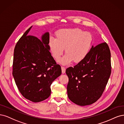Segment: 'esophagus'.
Masks as SVG:
<instances>
[{"label":"esophagus","instance_id":"esophagus-1","mask_svg":"<svg viewBox=\"0 0 124 124\" xmlns=\"http://www.w3.org/2000/svg\"><path fill=\"white\" fill-rule=\"evenodd\" d=\"M61 70H62V74H64L65 73V69L64 67H61Z\"/></svg>","mask_w":124,"mask_h":124}]
</instances>
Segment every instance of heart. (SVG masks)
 Masks as SVG:
<instances>
[{"mask_svg":"<svg viewBox=\"0 0 124 124\" xmlns=\"http://www.w3.org/2000/svg\"><path fill=\"white\" fill-rule=\"evenodd\" d=\"M93 41L92 34L80 28L62 29L56 33V39H49L48 46L53 57L58 59L65 49L66 54L58 62L63 65L74 61L78 63L85 59L91 49Z\"/></svg>","mask_w":124,"mask_h":124,"instance_id":"b5f03b06","label":"heart"}]
</instances>
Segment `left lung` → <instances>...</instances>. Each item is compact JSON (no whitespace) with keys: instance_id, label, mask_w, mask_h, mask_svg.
Wrapping results in <instances>:
<instances>
[{"instance_id":"1","label":"left lung","mask_w":124,"mask_h":124,"mask_svg":"<svg viewBox=\"0 0 124 124\" xmlns=\"http://www.w3.org/2000/svg\"><path fill=\"white\" fill-rule=\"evenodd\" d=\"M111 72V53L105 42L92 46L86 57L66 70L67 95L75 104L91 105L101 97Z\"/></svg>"}]
</instances>
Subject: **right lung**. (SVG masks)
<instances>
[{"label": "right lung", "instance_id": "add662e5", "mask_svg": "<svg viewBox=\"0 0 124 124\" xmlns=\"http://www.w3.org/2000/svg\"><path fill=\"white\" fill-rule=\"evenodd\" d=\"M32 27L16 44L12 74L23 96L38 102L49 97L51 83L61 75L62 70L49 51L48 32L42 35L40 40L28 34Z\"/></svg>", "mask_w": 124, "mask_h": 124}]
</instances>
